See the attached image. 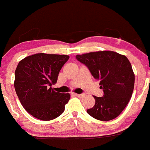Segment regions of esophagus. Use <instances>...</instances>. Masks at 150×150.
Listing matches in <instances>:
<instances>
[{"instance_id": "esophagus-1", "label": "esophagus", "mask_w": 150, "mask_h": 150, "mask_svg": "<svg viewBox=\"0 0 150 150\" xmlns=\"http://www.w3.org/2000/svg\"><path fill=\"white\" fill-rule=\"evenodd\" d=\"M74 95H75V96L78 97V98H82V97H84V95H81V94H74Z\"/></svg>"}]
</instances>
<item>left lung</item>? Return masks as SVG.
<instances>
[{"label":"left lung","mask_w":150,"mask_h":150,"mask_svg":"<svg viewBox=\"0 0 150 150\" xmlns=\"http://www.w3.org/2000/svg\"><path fill=\"white\" fill-rule=\"evenodd\" d=\"M76 58L100 81L104 92L103 97L94 96L95 104L87 113L103 121L118 117L129 103L134 87L135 76L128 58L108 50L76 55Z\"/></svg>","instance_id":"1"}]
</instances>
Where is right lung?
Wrapping results in <instances>:
<instances>
[{
    "label": "right lung",
    "instance_id": "add662e5",
    "mask_svg": "<svg viewBox=\"0 0 150 150\" xmlns=\"http://www.w3.org/2000/svg\"><path fill=\"white\" fill-rule=\"evenodd\" d=\"M69 58L66 55L37 53L18 63L15 90L24 108L35 118L50 121L64 112L70 95L55 92L52 85Z\"/></svg>",
    "mask_w": 150,
    "mask_h": 150
}]
</instances>
